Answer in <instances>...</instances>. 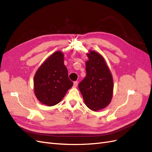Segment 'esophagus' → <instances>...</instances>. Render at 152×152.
Returning a JSON list of instances; mask_svg holds the SVG:
<instances>
[{
  "label": "esophagus",
  "instance_id": "34e87169",
  "mask_svg": "<svg viewBox=\"0 0 152 152\" xmlns=\"http://www.w3.org/2000/svg\"><path fill=\"white\" fill-rule=\"evenodd\" d=\"M77 84H78V82H77V81H76L74 82V84H73V87H76L77 86Z\"/></svg>",
  "mask_w": 152,
  "mask_h": 152
}]
</instances>
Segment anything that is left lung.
Wrapping results in <instances>:
<instances>
[{"instance_id":"left-lung-1","label":"left lung","mask_w":152,"mask_h":152,"mask_svg":"<svg viewBox=\"0 0 152 152\" xmlns=\"http://www.w3.org/2000/svg\"><path fill=\"white\" fill-rule=\"evenodd\" d=\"M88 52V60L85 62L87 75L78 86L85 104L89 109L96 112L111 102L114 82L104 58L94 50Z\"/></svg>"}]
</instances>
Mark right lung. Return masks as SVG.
<instances>
[{"mask_svg": "<svg viewBox=\"0 0 152 152\" xmlns=\"http://www.w3.org/2000/svg\"><path fill=\"white\" fill-rule=\"evenodd\" d=\"M64 54L56 51L44 61L34 76V92L42 103L49 107L61 102L73 83L64 65Z\"/></svg>", "mask_w": 152, "mask_h": 152, "instance_id": "add662e5", "label": "right lung"}]
</instances>
